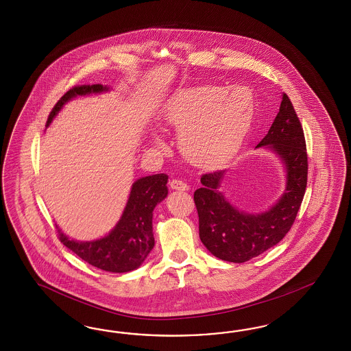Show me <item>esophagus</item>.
Wrapping results in <instances>:
<instances>
[{
    "instance_id": "34e87169",
    "label": "esophagus",
    "mask_w": 351,
    "mask_h": 351,
    "mask_svg": "<svg viewBox=\"0 0 351 351\" xmlns=\"http://www.w3.org/2000/svg\"><path fill=\"white\" fill-rule=\"evenodd\" d=\"M170 188L171 189H173V191H188L189 189V186H188V184L186 182H184V181L179 180V179H172L170 181Z\"/></svg>"
}]
</instances>
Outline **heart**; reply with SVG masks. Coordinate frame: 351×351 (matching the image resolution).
<instances>
[{"mask_svg": "<svg viewBox=\"0 0 351 351\" xmlns=\"http://www.w3.org/2000/svg\"><path fill=\"white\" fill-rule=\"evenodd\" d=\"M254 108V96L247 90L225 91L221 86L207 85L179 91L171 99L166 114L180 128L185 156L198 163H216L241 143L252 122Z\"/></svg>", "mask_w": 351, "mask_h": 351, "instance_id": "obj_1", "label": "heart"}]
</instances>
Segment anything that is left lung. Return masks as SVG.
<instances>
[{"label": "left lung", "instance_id": "1", "mask_svg": "<svg viewBox=\"0 0 351 351\" xmlns=\"http://www.w3.org/2000/svg\"><path fill=\"white\" fill-rule=\"evenodd\" d=\"M274 150L287 171V185L279 201L263 213L237 210L219 191L225 170L204 173L194 191L199 217V238L213 256L245 263L279 243L295 223L308 184V153L304 130L287 94L276 119L256 148Z\"/></svg>", "mask_w": 351, "mask_h": 351}]
</instances>
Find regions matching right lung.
I'll return each instance as SVG.
<instances>
[{"label": "right lung", "mask_w": 351, "mask_h": 351, "mask_svg": "<svg viewBox=\"0 0 351 351\" xmlns=\"http://www.w3.org/2000/svg\"><path fill=\"white\" fill-rule=\"evenodd\" d=\"M103 85L75 86L64 94L49 116V126L62 106L77 95L106 91ZM166 173H157L141 178L132 184L126 208L116 228L101 239L93 242L71 241L58 229V238L65 247L73 251L90 265L112 273H128L135 270L144 263L154 247L153 237V210L157 203L167 197Z\"/></svg>", "instance_id": "right-lung-1"}]
</instances>
